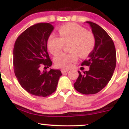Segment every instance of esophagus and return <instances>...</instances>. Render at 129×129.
Segmentation results:
<instances>
[{"instance_id": "obj_1", "label": "esophagus", "mask_w": 129, "mask_h": 129, "mask_svg": "<svg viewBox=\"0 0 129 129\" xmlns=\"http://www.w3.org/2000/svg\"><path fill=\"white\" fill-rule=\"evenodd\" d=\"M69 70L68 69H62V70H61V72H62V74H66V73L68 72Z\"/></svg>"}]
</instances>
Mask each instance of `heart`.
<instances>
[{
  "label": "heart",
  "mask_w": 129,
  "mask_h": 129,
  "mask_svg": "<svg viewBox=\"0 0 129 129\" xmlns=\"http://www.w3.org/2000/svg\"><path fill=\"white\" fill-rule=\"evenodd\" d=\"M60 37L54 35L49 36L47 46L50 52L57 55L64 44L69 45V54L62 53L54 58L58 67L69 69L78 59L79 55L85 58L93 51L95 46V37L92 32L87 31L84 27L74 23L65 24L58 28Z\"/></svg>",
  "instance_id": "1"
}]
</instances>
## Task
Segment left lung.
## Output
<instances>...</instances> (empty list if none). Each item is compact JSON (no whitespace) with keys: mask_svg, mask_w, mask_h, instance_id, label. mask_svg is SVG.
<instances>
[{"mask_svg":"<svg viewBox=\"0 0 129 129\" xmlns=\"http://www.w3.org/2000/svg\"><path fill=\"white\" fill-rule=\"evenodd\" d=\"M89 24L95 37V46L82 66H89V70L82 74L74 84L75 89L83 94H95L105 87L112 77L116 66V51L112 39L99 25Z\"/></svg>","mask_w":129,"mask_h":129,"instance_id":"1","label":"left lung"}]
</instances>
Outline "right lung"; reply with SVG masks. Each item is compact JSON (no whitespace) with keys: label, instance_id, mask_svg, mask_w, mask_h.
Returning a JSON list of instances; mask_svg holds the SVG:
<instances>
[{"label":"right lung","instance_id":"obj_1","mask_svg":"<svg viewBox=\"0 0 129 129\" xmlns=\"http://www.w3.org/2000/svg\"><path fill=\"white\" fill-rule=\"evenodd\" d=\"M54 30L51 23H39L24 31L14 44V69L22 87L39 97L51 95L57 89L60 77L58 69L40 71V67L52 64L47 52V41Z\"/></svg>","mask_w":129,"mask_h":129}]
</instances>
